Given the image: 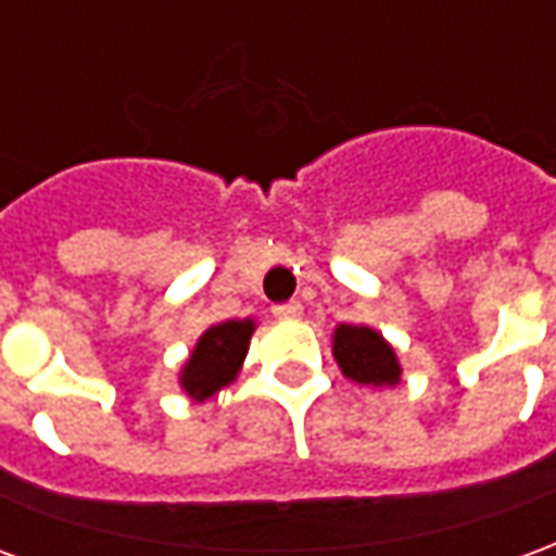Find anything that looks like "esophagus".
I'll use <instances>...</instances> for the list:
<instances>
[{"label": "esophagus", "mask_w": 556, "mask_h": 556, "mask_svg": "<svg viewBox=\"0 0 556 556\" xmlns=\"http://www.w3.org/2000/svg\"><path fill=\"white\" fill-rule=\"evenodd\" d=\"M274 315H277V318H301V315H303V303L301 301L279 303V306H274Z\"/></svg>", "instance_id": "34e87169"}]
</instances>
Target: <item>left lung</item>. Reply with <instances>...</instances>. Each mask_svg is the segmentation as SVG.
Returning a JSON list of instances; mask_svg holds the SVG:
<instances>
[{
    "label": "left lung",
    "instance_id": "8db88e82",
    "mask_svg": "<svg viewBox=\"0 0 556 556\" xmlns=\"http://www.w3.org/2000/svg\"><path fill=\"white\" fill-rule=\"evenodd\" d=\"M333 357L345 378L357 384H399V357L393 345L378 330L363 325H339L333 333Z\"/></svg>",
    "mask_w": 556,
    "mask_h": 556
}]
</instances>
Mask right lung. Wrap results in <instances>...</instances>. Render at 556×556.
Instances as JSON below:
<instances>
[{
  "label": "right lung",
  "instance_id": "right-lung-1",
  "mask_svg": "<svg viewBox=\"0 0 556 556\" xmlns=\"http://www.w3.org/2000/svg\"><path fill=\"white\" fill-rule=\"evenodd\" d=\"M253 330V318H243V321L231 318V321H223V325L207 327L195 342L193 354L184 363V393L195 399V402H205L207 396H214L223 387L231 384L241 372Z\"/></svg>",
  "mask_w": 556,
  "mask_h": 556
}]
</instances>
